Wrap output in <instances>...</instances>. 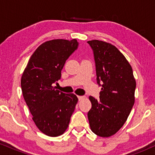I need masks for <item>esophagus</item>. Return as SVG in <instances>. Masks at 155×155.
Instances as JSON below:
<instances>
[{
  "label": "esophagus",
  "mask_w": 155,
  "mask_h": 155,
  "mask_svg": "<svg viewBox=\"0 0 155 155\" xmlns=\"http://www.w3.org/2000/svg\"><path fill=\"white\" fill-rule=\"evenodd\" d=\"M78 98H79V101H81L82 100L83 98H84V96H78Z\"/></svg>",
  "instance_id": "1"
}]
</instances>
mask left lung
<instances>
[{"instance_id": "1", "label": "left lung", "mask_w": 155, "mask_h": 155, "mask_svg": "<svg viewBox=\"0 0 155 155\" xmlns=\"http://www.w3.org/2000/svg\"><path fill=\"white\" fill-rule=\"evenodd\" d=\"M87 43L93 50L97 82L102 83L100 99L89 97V123L95 134L107 138L127 121L135 103L136 79L129 62L115 46L99 40Z\"/></svg>"}]
</instances>
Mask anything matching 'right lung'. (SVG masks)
Here are the masks:
<instances>
[{
  "instance_id": "right-lung-1",
  "label": "right lung",
  "mask_w": 155,
  "mask_h": 155,
  "mask_svg": "<svg viewBox=\"0 0 155 155\" xmlns=\"http://www.w3.org/2000/svg\"><path fill=\"white\" fill-rule=\"evenodd\" d=\"M77 47L75 38L44 42L31 55L21 78L23 97L32 119L48 136L65 132L78 102L74 93H63L52 85L60 79L65 61Z\"/></svg>"
}]
</instances>
